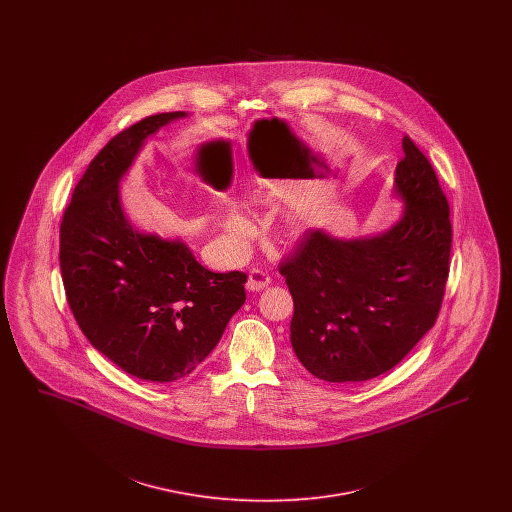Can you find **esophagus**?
Returning <instances> with one entry per match:
<instances>
[{
    "label": "esophagus",
    "mask_w": 512,
    "mask_h": 512,
    "mask_svg": "<svg viewBox=\"0 0 512 512\" xmlns=\"http://www.w3.org/2000/svg\"><path fill=\"white\" fill-rule=\"evenodd\" d=\"M270 276H268L267 272H263V270H259V268H253L251 272H249V278H247V284H245V288L249 290V292H261V290H265L268 284H270Z\"/></svg>",
    "instance_id": "34e87169"
}]
</instances>
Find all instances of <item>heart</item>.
Segmentation results:
<instances>
[{
  "mask_svg": "<svg viewBox=\"0 0 512 512\" xmlns=\"http://www.w3.org/2000/svg\"><path fill=\"white\" fill-rule=\"evenodd\" d=\"M226 228H228L230 236H234V238H245V236L251 232L249 222L242 219V217H232V219L228 220Z\"/></svg>",
  "mask_w": 512,
  "mask_h": 512,
  "instance_id": "b5f03b06",
  "label": "heart"
}]
</instances>
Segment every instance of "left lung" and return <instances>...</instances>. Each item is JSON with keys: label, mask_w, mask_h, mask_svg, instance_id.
<instances>
[{"label": "left lung", "mask_w": 512, "mask_h": 512, "mask_svg": "<svg viewBox=\"0 0 512 512\" xmlns=\"http://www.w3.org/2000/svg\"><path fill=\"white\" fill-rule=\"evenodd\" d=\"M395 188L407 205L386 234L341 242L309 230L278 265L293 297V351L320 380L388 372L438 320L453 228L436 171L409 134Z\"/></svg>", "instance_id": "8db88e82"}]
</instances>
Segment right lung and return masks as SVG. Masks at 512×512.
Wrapping results in <instances>:
<instances>
[{"instance_id":"right-lung-1","label":"right lung","mask_w":512,"mask_h":512,"mask_svg":"<svg viewBox=\"0 0 512 512\" xmlns=\"http://www.w3.org/2000/svg\"><path fill=\"white\" fill-rule=\"evenodd\" d=\"M182 111L151 115L113 136L74 188L59 228V267L88 341L130 376L174 382L215 349L244 305L247 274L211 272L182 242L140 234L117 184L144 138Z\"/></svg>"}]
</instances>
